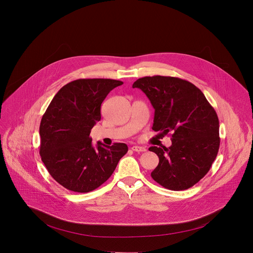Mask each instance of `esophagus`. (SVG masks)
<instances>
[{
  "label": "esophagus",
  "instance_id": "34e87169",
  "mask_svg": "<svg viewBox=\"0 0 253 253\" xmlns=\"http://www.w3.org/2000/svg\"><path fill=\"white\" fill-rule=\"evenodd\" d=\"M131 149H132V151L138 152V153H140V152H146V151H147V149H146L145 147H140V146H133Z\"/></svg>",
  "mask_w": 253,
  "mask_h": 253
}]
</instances>
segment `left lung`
Segmentation results:
<instances>
[{
    "label": "left lung",
    "instance_id": "obj_1",
    "mask_svg": "<svg viewBox=\"0 0 253 253\" xmlns=\"http://www.w3.org/2000/svg\"><path fill=\"white\" fill-rule=\"evenodd\" d=\"M133 87L145 92L155 108L153 130L172 132L171 146L151 147L160 162L151 175L165 188L192 187L210 170L220 147L219 118L204 93L174 77H144Z\"/></svg>",
    "mask_w": 253,
    "mask_h": 253
}]
</instances>
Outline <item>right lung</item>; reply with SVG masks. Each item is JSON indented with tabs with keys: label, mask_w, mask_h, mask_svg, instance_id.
Instances as JSON below:
<instances>
[{
	"label": "right lung",
	"mask_w": 253,
	"mask_h": 253,
	"mask_svg": "<svg viewBox=\"0 0 253 253\" xmlns=\"http://www.w3.org/2000/svg\"><path fill=\"white\" fill-rule=\"evenodd\" d=\"M121 81L79 79L65 84L42 116L40 157L50 175L68 190L86 193L104 183L128 152L124 143L91 144L90 130L101 118L100 106Z\"/></svg>",
	"instance_id": "add662e5"
}]
</instances>
